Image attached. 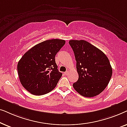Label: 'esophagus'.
Returning <instances> with one entry per match:
<instances>
[{"mask_svg":"<svg viewBox=\"0 0 127 127\" xmlns=\"http://www.w3.org/2000/svg\"><path fill=\"white\" fill-rule=\"evenodd\" d=\"M68 73H69V71H68V70H67L66 72H65V74L66 76L68 75Z\"/></svg>","mask_w":127,"mask_h":127,"instance_id":"1","label":"esophagus"}]
</instances>
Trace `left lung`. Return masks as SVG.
Here are the masks:
<instances>
[{
  "mask_svg": "<svg viewBox=\"0 0 127 127\" xmlns=\"http://www.w3.org/2000/svg\"><path fill=\"white\" fill-rule=\"evenodd\" d=\"M69 44L74 52L79 79L74 90L83 96L91 98L101 93L112 75L109 59L101 50L88 41L72 40Z\"/></svg>",
  "mask_w": 127,
  "mask_h": 127,
  "instance_id": "8db88e82",
  "label": "left lung"
}]
</instances>
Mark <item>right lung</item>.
<instances>
[{"label": "right lung", "mask_w": 127, "mask_h": 127, "mask_svg": "<svg viewBox=\"0 0 127 127\" xmlns=\"http://www.w3.org/2000/svg\"><path fill=\"white\" fill-rule=\"evenodd\" d=\"M65 44L64 40L51 39L40 43L24 54L17 65L22 86L34 95L51 91L62 75L55 57Z\"/></svg>", "instance_id": "add662e5"}]
</instances>
